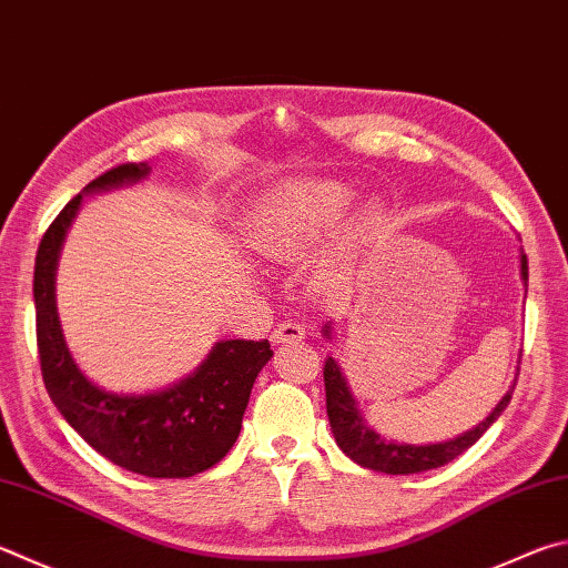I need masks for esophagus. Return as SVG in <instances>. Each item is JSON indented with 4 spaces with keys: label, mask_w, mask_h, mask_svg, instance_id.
I'll return each instance as SVG.
<instances>
[{
    "label": "esophagus",
    "mask_w": 568,
    "mask_h": 568,
    "mask_svg": "<svg viewBox=\"0 0 568 568\" xmlns=\"http://www.w3.org/2000/svg\"><path fill=\"white\" fill-rule=\"evenodd\" d=\"M305 337V327L297 325V323H281L273 329V343L275 345H285V343H297V339Z\"/></svg>",
    "instance_id": "esophagus-1"
}]
</instances>
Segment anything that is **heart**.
Instances as JSON below:
<instances>
[{
    "label": "heart",
    "instance_id": "1",
    "mask_svg": "<svg viewBox=\"0 0 568 568\" xmlns=\"http://www.w3.org/2000/svg\"><path fill=\"white\" fill-rule=\"evenodd\" d=\"M355 201V191L335 181L293 185L253 215L248 225L251 248L275 263L301 261L325 235L335 231ZM383 231L385 213L377 203L355 209L317 261L320 281L339 283L353 275L375 253L377 243L383 241Z\"/></svg>",
    "mask_w": 568,
    "mask_h": 568
}]
</instances>
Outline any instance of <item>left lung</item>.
I'll return each instance as SVG.
<instances>
[{
    "instance_id": "obj_1",
    "label": "left lung",
    "mask_w": 568,
    "mask_h": 568,
    "mask_svg": "<svg viewBox=\"0 0 568 568\" xmlns=\"http://www.w3.org/2000/svg\"><path fill=\"white\" fill-rule=\"evenodd\" d=\"M519 273H521L524 285H527L529 265H527V253L521 248H519ZM323 335L327 339H333V320H327L323 325ZM517 375H519V367H517ZM517 375H514V383L507 389V395L497 402V407L489 412V417L481 419L477 427L462 432V435L445 442L412 445V442L379 437L377 432L367 425L363 412L357 409V399L353 397V389L347 385L343 367H339L337 359L329 355L323 367L329 429H333L337 447L343 449L349 459L357 462L359 467L385 471V474H419L427 469L445 467L447 462L457 459L462 452H467L474 442H477L484 432H487L494 422L501 417V412L507 409L511 399L514 385H517Z\"/></svg>"
}]
</instances>
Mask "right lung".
<instances>
[{"label":"right lung","instance_id":"right-lung-1","mask_svg":"<svg viewBox=\"0 0 568 568\" xmlns=\"http://www.w3.org/2000/svg\"><path fill=\"white\" fill-rule=\"evenodd\" d=\"M149 163H126L91 181L49 225L34 265L37 345L51 402L81 439L121 469L181 479L219 464L241 435L243 412L261 369L273 357L267 339H219L179 383L153 392H111L89 379L67 345L57 313L61 245L84 195L129 189L149 179Z\"/></svg>","mask_w":568,"mask_h":568}]
</instances>
